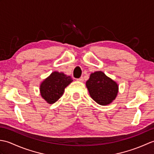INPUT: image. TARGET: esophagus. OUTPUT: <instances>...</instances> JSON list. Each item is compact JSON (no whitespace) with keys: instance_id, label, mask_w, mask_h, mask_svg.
Wrapping results in <instances>:
<instances>
[{"instance_id":"esophagus-1","label":"esophagus","mask_w":154,"mask_h":154,"mask_svg":"<svg viewBox=\"0 0 154 154\" xmlns=\"http://www.w3.org/2000/svg\"><path fill=\"white\" fill-rule=\"evenodd\" d=\"M77 81H81V82H83V81H84V79H83V77H81L80 78H79V79H77Z\"/></svg>"}]
</instances>
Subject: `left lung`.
<instances>
[{"label": "left lung", "instance_id": "1", "mask_svg": "<svg viewBox=\"0 0 154 154\" xmlns=\"http://www.w3.org/2000/svg\"><path fill=\"white\" fill-rule=\"evenodd\" d=\"M86 86L91 98L100 105L110 104L115 99L119 91L117 83L102 71L91 74Z\"/></svg>", "mask_w": 154, "mask_h": 154}]
</instances>
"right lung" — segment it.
Masks as SVG:
<instances>
[{
	"instance_id": "right-lung-1",
	"label": "right lung",
	"mask_w": 154,
	"mask_h": 154,
	"mask_svg": "<svg viewBox=\"0 0 154 154\" xmlns=\"http://www.w3.org/2000/svg\"><path fill=\"white\" fill-rule=\"evenodd\" d=\"M72 81L71 77L55 71L42 83L41 95L48 103L53 104L63 95L65 88Z\"/></svg>"
}]
</instances>
